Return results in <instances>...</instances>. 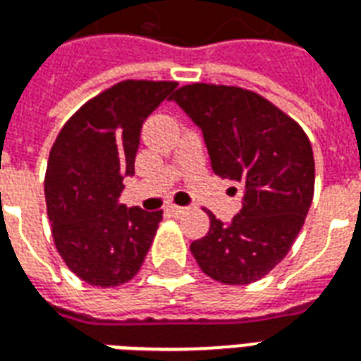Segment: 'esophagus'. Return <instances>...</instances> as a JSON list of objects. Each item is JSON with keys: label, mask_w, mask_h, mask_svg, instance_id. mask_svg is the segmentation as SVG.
Wrapping results in <instances>:
<instances>
[{"label": "esophagus", "mask_w": 361, "mask_h": 361, "mask_svg": "<svg viewBox=\"0 0 361 361\" xmlns=\"http://www.w3.org/2000/svg\"><path fill=\"white\" fill-rule=\"evenodd\" d=\"M168 212H172L173 216H181V214L188 212V209H185V207H178V204H170V207H168Z\"/></svg>", "instance_id": "1"}]
</instances>
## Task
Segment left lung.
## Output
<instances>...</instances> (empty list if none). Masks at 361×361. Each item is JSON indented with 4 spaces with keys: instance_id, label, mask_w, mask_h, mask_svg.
<instances>
[{
    "instance_id": "8db88e82",
    "label": "left lung",
    "mask_w": 361,
    "mask_h": 361,
    "mask_svg": "<svg viewBox=\"0 0 361 361\" xmlns=\"http://www.w3.org/2000/svg\"><path fill=\"white\" fill-rule=\"evenodd\" d=\"M172 100L203 131L212 172L243 188L242 211L228 224L209 212L211 228L191 253L211 279L251 284L286 257L310 211V139L274 104L240 87L195 82Z\"/></svg>"
}]
</instances>
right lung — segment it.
Here are the masks:
<instances>
[{
  "label": "right lung",
  "mask_w": 361,
  "mask_h": 361,
  "mask_svg": "<svg viewBox=\"0 0 361 361\" xmlns=\"http://www.w3.org/2000/svg\"><path fill=\"white\" fill-rule=\"evenodd\" d=\"M176 89L172 81H121L75 111L50 150L44 193L51 235L69 271L111 288L141 269L162 211L119 203L135 173L145 119Z\"/></svg>",
  "instance_id": "right-lung-1"
}]
</instances>
